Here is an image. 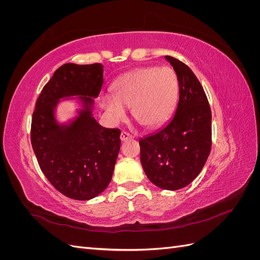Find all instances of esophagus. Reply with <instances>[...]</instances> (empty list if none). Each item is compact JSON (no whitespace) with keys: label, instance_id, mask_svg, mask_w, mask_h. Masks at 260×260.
<instances>
[{"label":"esophagus","instance_id":"esophagus-1","mask_svg":"<svg viewBox=\"0 0 260 260\" xmlns=\"http://www.w3.org/2000/svg\"><path fill=\"white\" fill-rule=\"evenodd\" d=\"M130 139H132V136L130 135L129 132H127V131L121 132V135H120V140L121 141H127V140H130Z\"/></svg>","mask_w":260,"mask_h":260}]
</instances>
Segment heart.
Here are the masks:
<instances>
[{"instance_id":"b5f03b06","label":"heart","mask_w":260,"mask_h":260,"mask_svg":"<svg viewBox=\"0 0 260 260\" xmlns=\"http://www.w3.org/2000/svg\"><path fill=\"white\" fill-rule=\"evenodd\" d=\"M178 78L170 67H145L124 75L114 84V94L104 93L101 104L115 122L127 116L130 107L135 119L153 128L167 119L178 98Z\"/></svg>"}]
</instances>
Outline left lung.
<instances>
[{
  "instance_id": "1",
  "label": "left lung",
  "mask_w": 260,
  "mask_h": 260,
  "mask_svg": "<svg viewBox=\"0 0 260 260\" xmlns=\"http://www.w3.org/2000/svg\"><path fill=\"white\" fill-rule=\"evenodd\" d=\"M179 82V102L171 119L139 141L147 178L164 190L176 191L200 175L211 148V111L201 82L184 62L165 56Z\"/></svg>"
}]
</instances>
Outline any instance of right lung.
<instances>
[{
	"instance_id": "right-lung-1",
	"label": "right lung",
	"mask_w": 260,
	"mask_h": 260,
	"mask_svg": "<svg viewBox=\"0 0 260 260\" xmlns=\"http://www.w3.org/2000/svg\"><path fill=\"white\" fill-rule=\"evenodd\" d=\"M99 62H68L54 73L39 95L31 120V145L44 176L58 192L88 201L103 192L112 180L120 149V130L107 129L92 117V106L103 85ZM81 95L84 109L69 125L53 116L59 98Z\"/></svg>"
}]
</instances>
